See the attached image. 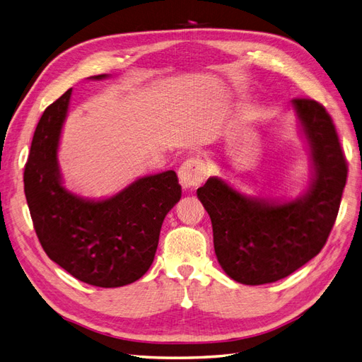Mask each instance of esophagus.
Returning <instances> with one entry per match:
<instances>
[{
  "label": "esophagus",
  "mask_w": 362,
  "mask_h": 362,
  "mask_svg": "<svg viewBox=\"0 0 362 362\" xmlns=\"http://www.w3.org/2000/svg\"><path fill=\"white\" fill-rule=\"evenodd\" d=\"M208 173L206 163L201 157H192L185 160L178 170L180 182L184 189L193 190L205 180Z\"/></svg>",
  "instance_id": "1"
}]
</instances>
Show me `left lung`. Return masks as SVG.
<instances>
[{"instance_id": "1", "label": "left lung", "mask_w": 362, "mask_h": 362, "mask_svg": "<svg viewBox=\"0 0 362 362\" xmlns=\"http://www.w3.org/2000/svg\"><path fill=\"white\" fill-rule=\"evenodd\" d=\"M291 104L313 163L303 196L290 202L250 198L217 177L198 189L211 218L218 264L246 286L279 281L319 254L335 223L347 180V163L326 108L308 98H294Z\"/></svg>"}]
</instances>
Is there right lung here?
I'll use <instances>...</instances> for the list:
<instances>
[{"mask_svg":"<svg viewBox=\"0 0 362 362\" xmlns=\"http://www.w3.org/2000/svg\"><path fill=\"white\" fill-rule=\"evenodd\" d=\"M95 75L90 80H103ZM72 89L43 112L24 170L33 226L47 255L78 281L115 288L151 267L164 217L181 198L173 170L139 178L108 199L90 201L64 189L57 161Z\"/></svg>","mask_w":362,"mask_h":362,"instance_id":"1","label":"right lung"}]
</instances>
